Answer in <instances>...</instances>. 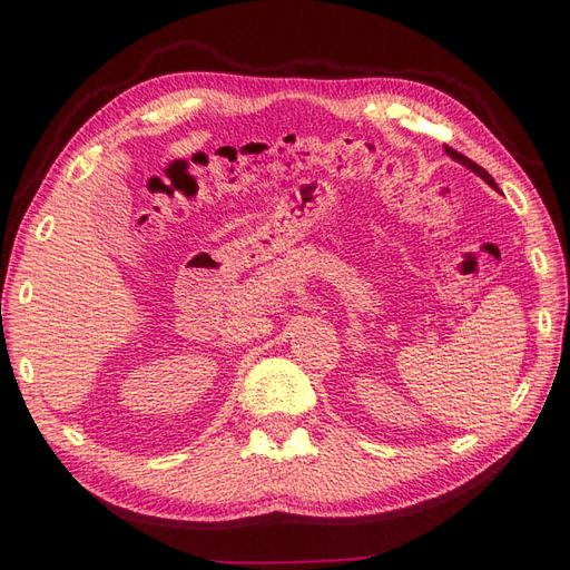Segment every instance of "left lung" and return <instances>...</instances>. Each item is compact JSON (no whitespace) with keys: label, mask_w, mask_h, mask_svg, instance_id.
Here are the masks:
<instances>
[{"label":"left lung","mask_w":570,"mask_h":570,"mask_svg":"<svg viewBox=\"0 0 570 570\" xmlns=\"http://www.w3.org/2000/svg\"><path fill=\"white\" fill-rule=\"evenodd\" d=\"M444 150H446V155H449V157H454V160H456V163H461V165H464V167H469V169H471V171H475V175H479L481 179H485L488 184H491V187H493V189H498V184L493 181V177H491V175H488V171H485V169H483L481 165H475L473 160H469V157H466V155H461V153H456L454 148H449V145H444Z\"/></svg>","instance_id":"8db88e82"}]
</instances>
